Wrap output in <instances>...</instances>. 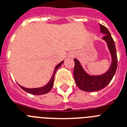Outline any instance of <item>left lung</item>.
Returning a JSON list of instances; mask_svg holds the SVG:
<instances>
[{"label": "left lung", "mask_w": 127, "mask_h": 127, "mask_svg": "<svg viewBox=\"0 0 127 127\" xmlns=\"http://www.w3.org/2000/svg\"><path fill=\"white\" fill-rule=\"evenodd\" d=\"M100 27L101 32L105 34L102 38L107 42L112 57V62L109 70L105 73L101 75L92 76L85 71L77 59H74V79L77 87L81 90L86 92H95L105 88L112 80L117 67V56L114 40L108 29L105 26L100 24Z\"/></svg>", "instance_id": "1"}]
</instances>
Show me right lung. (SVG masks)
Returning <instances> with one entry per match:
<instances>
[{"label":"right lung","mask_w":127,"mask_h":127,"mask_svg":"<svg viewBox=\"0 0 127 127\" xmlns=\"http://www.w3.org/2000/svg\"><path fill=\"white\" fill-rule=\"evenodd\" d=\"M63 62H64V61L60 63L59 64H58L56 66L55 69H54V71L53 75H52V77H51L49 82L45 86H44V87H40V88H35V89H28V88H25V87H22V86H20V85H19V86L23 89V91L28 92L29 94H35V95H42V94H46L48 92H49L50 91V90L52 89V88L53 87L54 81V75H55L56 71L61 66V65L62 64Z\"/></svg>","instance_id":"add662e5"}]
</instances>
